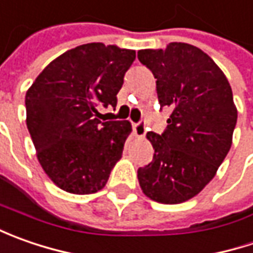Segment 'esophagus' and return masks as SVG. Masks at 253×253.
<instances>
[{"label": "esophagus", "mask_w": 253, "mask_h": 253, "mask_svg": "<svg viewBox=\"0 0 253 253\" xmlns=\"http://www.w3.org/2000/svg\"><path fill=\"white\" fill-rule=\"evenodd\" d=\"M133 132H135V136L143 138L145 133H146V126H145V124H143V122L135 124V125H133Z\"/></svg>", "instance_id": "esophagus-1"}]
</instances>
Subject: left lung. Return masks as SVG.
Listing matches in <instances>:
<instances>
[{
    "instance_id": "left-lung-1",
    "label": "left lung",
    "mask_w": 253,
    "mask_h": 253,
    "mask_svg": "<svg viewBox=\"0 0 253 253\" xmlns=\"http://www.w3.org/2000/svg\"><path fill=\"white\" fill-rule=\"evenodd\" d=\"M138 59L156 79L161 107L170 110L166 131L146 133L155 153L138 169L139 186L153 201L180 204L209 184L231 149L238 118L232 90L215 62L193 44L145 49Z\"/></svg>"
}]
</instances>
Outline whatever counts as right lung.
Masks as SVG:
<instances>
[{"label": "right lung", "mask_w": 253, "mask_h": 253, "mask_svg": "<svg viewBox=\"0 0 253 253\" xmlns=\"http://www.w3.org/2000/svg\"><path fill=\"white\" fill-rule=\"evenodd\" d=\"M135 50L80 44L56 57L25 95L26 126L47 177L72 194L101 190L121 159L131 122H101L98 107L117 105Z\"/></svg>", "instance_id": "add662e5"}]
</instances>
